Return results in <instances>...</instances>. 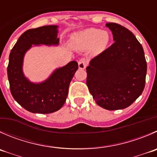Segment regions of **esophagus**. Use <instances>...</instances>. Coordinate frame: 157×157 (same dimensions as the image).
<instances>
[{
  "mask_svg": "<svg viewBox=\"0 0 157 157\" xmlns=\"http://www.w3.org/2000/svg\"><path fill=\"white\" fill-rule=\"evenodd\" d=\"M86 65H87V63H86V60H85L84 58H81L78 61V67L80 69L83 70L86 68Z\"/></svg>",
  "mask_w": 157,
  "mask_h": 157,
  "instance_id": "1",
  "label": "esophagus"
}]
</instances>
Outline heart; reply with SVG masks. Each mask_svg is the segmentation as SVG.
Listing matches in <instances>:
<instances>
[{"instance_id": "1", "label": "heart", "mask_w": 157, "mask_h": 157, "mask_svg": "<svg viewBox=\"0 0 157 157\" xmlns=\"http://www.w3.org/2000/svg\"><path fill=\"white\" fill-rule=\"evenodd\" d=\"M109 41L107 31L95 28H88L74 33L71 37V48L77 51L90 50L93 55H96L105 50Z\"/></svg>"}]
</instances>
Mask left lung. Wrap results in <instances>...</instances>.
I'll return each mask as SVG.
<instances>
[{
	"label": "left lung",
	"instance_id": "1",
	"mask_svg": "<svg viewBox=\"0 0 157 157\" xmlns=\"http://www.w3.org/2000/svg\"><path fill=\"white\" fill-rule=\"evenodd\" d=\"M114 43L90 60L86 85L94 100L108 110L128 107L142 94L147 65L142 45L126 27L107 23Z\"/></svg>",
	"mask_w": 157,
	"mask_h": 157
}]
</instances>
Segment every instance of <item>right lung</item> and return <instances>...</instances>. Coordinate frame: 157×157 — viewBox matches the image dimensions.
<instances>
[{
    "label": "right lung",
    "instance_id": "1",
    "mask_svg": "<svg viewBox=\"0 0 157 157\" xmlns=\"http://www.w3.org/2000/svg\"><path fill=\"white\" fill-rule=\"evenodd\" d=\"M58 26L30 29L21 34L9 56L7 77L10 93L22 107L33 113H51L66 102L69 85L78 69L75 60L57 68L44 81L33 83L24 76L23 63L26 52L33 46H57Z\"/></svg>",
    "mask_w": 157,
    "mask_h": 157
}]
</instances>
